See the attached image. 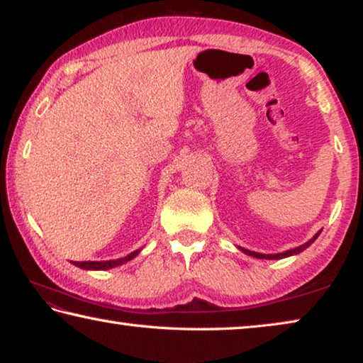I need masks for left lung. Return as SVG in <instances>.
I'll return each instance as SVG.
<instances>
[{"mask_svg": "<svg viewBox=\"0 0 363 363\" xmlns=\"http://www.w3.org/2000/svg\"><path fill=\"white\" fill-rule=\"evenodd\" d=\"M320 232H322V230H320ZM320 232L315 233V235L312 237V240H309V242L304 243V245H301V247L294 248V250H288V251H285V253H279V255H261V253H255V251H250V250H245V248H240V250L243 251V253H247L248 256L259 257V259H281V257H286V256H291V255H298V253H301V251L306 250L307 247H309L311 243H314L315 238H317L318 235H320Z\"/></svg>", "mask_w": 363, "mask_h": 363, "instance_id": "1", "label": "left lung"}]
</instances>
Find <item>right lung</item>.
<instances>
[{
	"mask_svg": "<svg viewBox=\"0 0 363 363\" xmlns=\"http://www.w3.org/2000/svg\"><path fill=\"white\" fill-rule=\"evenodd\" d=\"M140 250L133 251L131 255H128L125 257H120V259H115V261H82V262H73L77 267H82L86 270H106V269H112L116 266H121V264H125L128 261H131L133 257H136L138 253Z\"/></svg>",
	"mask_w": 363,
	"mask_h": 363,
	"instance_id": "1",
	"label": "right lung"
}]
</instances>
